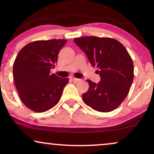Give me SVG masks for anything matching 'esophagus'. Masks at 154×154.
<instances>
[{"label":"esophagus","instance_id":"obj_1","mask_svg":"<svg viewBox=\"0 0 154 154\" xmlns=\"http://www.w3.org/2000/svg\"><path fill=\"white\" fill-rule=\"evenodd\" d=\"M71 79L73 81H74V82H78V81H79L80 80H81V79H76V78H74V77H71Z\"/></svg>","mask_w":154,"mask_h":154}]
</instances>
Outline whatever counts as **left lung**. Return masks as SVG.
Returning a JSON list of instances; mask_svg holds the SVG:
<instances>
[{
  "instance_id": "1",
  "label": "left lung",
  "mask_w": 154,
  "mask_h": 154,
  "mask_svg": "<svg viewBox=\"0 0 154 154\" xmlns=\"http://www.w3.org/2000/svg\"><path fill=\"white\" fill-rule=\"evenodd\" d=\"M85 52L100 81L87 80L89 89L82 95L83 102L94 110L109 112L123 102L134 79V66L125 48L111 38L85 36L73 39Z\"/></svg>"
}]
</instances>
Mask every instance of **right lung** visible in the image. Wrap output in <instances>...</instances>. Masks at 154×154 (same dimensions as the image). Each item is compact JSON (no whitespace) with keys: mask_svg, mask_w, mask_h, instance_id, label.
Wrapping results in <instances>:
<instances>
[{"mask_svg":"<svg viewBox=\"0 0 154 154\" xmlns=\"http://www.w3.org/2000/svg\"><path fill=\"white\" fill-rule=\"evenodd\" d=\"M66 40L38 41L25 45L13 64V79L25 106L44 112L57 104L69 79L50 74Z\"/></svg>","mask_w":154,"mask_h":154,"instance_id":"1","label":"right lung"}]
</instances>
